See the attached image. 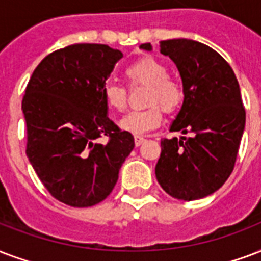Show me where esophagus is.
I'll return each mask as SVG.
<instances>
[{
	"mask_svg": "<svg viewBox=\"0 0 261 261\" xmlns=\"http://www.w3.org/2000/svg\"><path fill=\"white\" fill-rule=\"evenodd\" d=\"M144 141H145V138H144V137H141V135H135V137H134V142H135V145H137V146H139V145L142 144Z\"/></svg>",
	"mask_w": 261,
	"mask_h": 261,
	"instance_id": "34e87169",
	"label": "esophagus"
}]
</instances>
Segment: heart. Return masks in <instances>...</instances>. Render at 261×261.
<instances>
[{
	"mask_svg": "<svg viewBox=\"0 0 261 261\" xmlns=\"http://www.w3.org/2000/svg\"><path fill=\"white\" fill-rule=\"evenodd\" d=\"M124 76L130 86H146L145 104L148 108L133 111L120 120V128L131 134L141 135L160 126L164 112H178L185 101V87L180 81L168 76V68L154 57H142L124 68ZM102 97L109 109L123 112L127 107V89L120 83L107 82Z\"/></svg>",
	"mask_w": 261,
	"mask_h": 261,
	"instance_id": "b5f03b06",
	"label": "heart"
}]
</instances>
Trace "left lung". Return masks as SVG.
Here are the masks:
<instances>
[{
    "label": "left lung",
    "instance_id": "1",
    "mask_svg": "<svg viewBox=\"0 0 261 261\" xmlns=\"http://www.w3.org/2000/svg\"><path fill=\"white\" fill-rule=\"evenodd\" d=\"M150 50V43L141 45ZM185 87V101L171 131L190 133L162 139L156 178L171 197L193 201L222 188L234 170L245 128L240 85L226 60L192 39L160 41Z\"/></svg>",
    "mask_w": 261,
    "mask_h": 261
}]
</instances>
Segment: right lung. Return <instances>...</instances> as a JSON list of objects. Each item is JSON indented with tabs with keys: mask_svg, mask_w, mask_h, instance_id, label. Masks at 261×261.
<instances>
[{
	"mask_svg": "<svg viewBox=\"0 0 261 261\" xmlns=\"http://www.w3.org/2000/svg\"><path fill=\"white\" fill-rule=\"evenodd\" d=\"M123 53L101 43H75L47 55L21 101L25 154L46 190L85 208L111 194L134 137L107 116L102 87ZM107 137V144L98 138Z\"/></svg>",
	"mask_w": 261,
	"mask_h": 261,
	"instance_id": "obj_1",
	"label": "right lung"
}]
</instances>
